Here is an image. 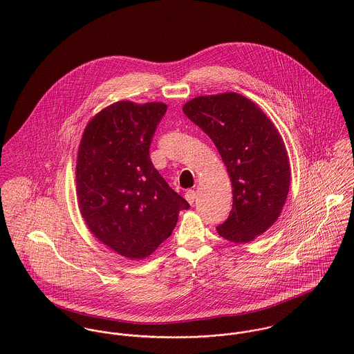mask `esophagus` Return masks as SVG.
<instances>
[{"label":"esophagus","mask_w":354,"mask_h":354,"mask_svg":"<svg viewBox=\"0 0 354 354\" xmlns=\"http://www.w3.org/2000/svg\"><path fill=\"white\" fill-rule=\"evenodd\" d=\"M185 199L188 201L189 204H194L195 199H196V192H195L194 189H188V191L185 192Z\"/></svg>","instance_id":"esophagus-1"}]
</instances>
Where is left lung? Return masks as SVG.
Here are the masks:
<instances>
[{"instance_id":"8db88e82","label":"left lung","mask_w":354,"mask_h":354,"mask_svg":"<svg viewBox=\"0 0 354 354\" xmlns=\"http://www.w3.org/2000/svg\"><path fill=\"white\" fill-rule=\"evenodd\" d=\"M185 115L214 142L227 167L233 205L219 236L248 243L278 219L290 187V166L279 132L248 98L236 93L198 97Z\"/></svg>"}]
</instances>
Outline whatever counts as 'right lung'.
Wrapping results in <instances>:
<instances>
[{"instance_id":"add662e5","label":"right lung","mask_w":354,"mask_h":354,"mask_svg":"<svg viewBox=\"0 0 354 354\" xmlns=\"http://www.w3.org/2000/svg\"><path fill=\"white\" fill-rule=\"evenodd\" d=\"M167 106L110 104L87 125L76 165L80 212L104 245L145 259L170 237L189 203L174 192L150 158L153 133Z\"/></svg>"}]
</instances>
